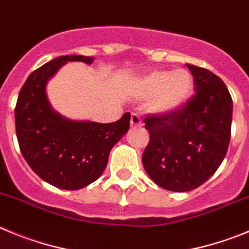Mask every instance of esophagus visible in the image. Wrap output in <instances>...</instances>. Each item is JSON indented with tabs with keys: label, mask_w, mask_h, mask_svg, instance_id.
I'll return each instance as SVG.
<instances>
[{
	"label": "esophagus",
	"mask_w": 249,
	"mask_h": 249,
	"mask_svg": "<svg viewBox=\"0 0 249 249\" xmlns=\"http://www.w3.org/2000/svg\"><path fill=\"white\" fill-rule=\"evenodd\" d=\"M130 126L133 127V129L142 126V123H141L140 116H139L136 113H133L131 114V116H130Z\"/></svg>",
	"instance_id": "obj_1"
}]
</instances>
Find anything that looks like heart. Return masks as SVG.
<instances>
[{"mask_svg":"<svg viewBox=\"0 0 249 249\" xmlns=\"http://www.w3.org/2000/svg\"><path fill=\"white\" fill-rule=\"evenodd\" d=\"M195 80L187 69H155L136 82L141 99H150L149 110L156 115H169L183 108L192 95Z\"/></svg>","mask_w":249,"mask_h":249,"instance_id":"1","label":"heart"}]
</instances>
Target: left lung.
Here are the masks:
<instances>
[{"label": "left lung", "mask_w": 249, "mask_h": 249, "mask_svg": "<svg viewBox=\"0 0 249 249\" xmlns=\"http://www.w3.org/2000/svg\"><path fill=\"white\" fill-rule=\"evenodd\" d=\"M194 98L169 115H149V145L142 165L151 180L169 191L197 189L216 172L231 139L232 98L223 80L207 69L187 64Z\"/></svg>", "instance_id": "1"}]
</instances>
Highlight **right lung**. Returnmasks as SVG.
Masks as SVG:
<instances>
[{
  "mask_svg": "<svg viewBox=\"0 0 249 249\" xmlns=\"http://www.w3.org/2000/svg\"><path fill=\"white\" fill-rule=\"evenodd\" d=\"M93 57L62 55L36 69L19 91L15 109L19 149L31 169L62 190H79L94 182L108 165L110 150L127 133L130 113L102 124L73 120L52 108L47 83L68 62L91 64Z\"/></svg>",
  "mask_w": 249,
  "mask_h": 249,
  "instance_id": "obj_1",
  "label": "right lung"
}]
</instances>
